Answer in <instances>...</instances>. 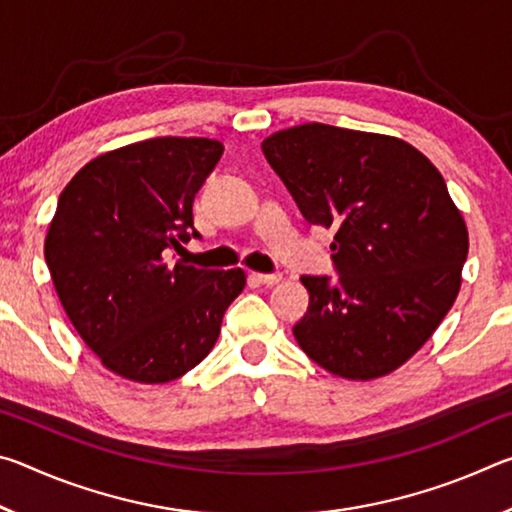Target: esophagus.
<instances>
[{
  "label": "esophagus",
  "instance_id": "obj_1",
  "mask_svg": "<svg viewBox=\"0 0 512 512\" xmlns=\"http://www.w3.org/2000/svg\"><path fill=\"white\" fill-rule=\"evenodd\" d=\"M250 280L257 282V284H266V287H273L282 280L280 273H250Z\"/></svg>",
  "mask_w": 512,
  "mask_h": 512
}]
</instances>
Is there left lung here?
<instances>
[{
  "label": "left lung",
  "instance_id": "left-lung-1",
  "mask_svg": "<svg viewBox=\"0 0 512 512\" xmlns=\"http://www.w3.org/2000/svg\"><path fill=\"white\" fill-rule=\"evenodd\" d=\"M309 223L334 228L339 280L302 275L293 336L345 379H377L418 352L461 289L467 228L440 171L391 135L302 124L262 142Z\"/></svg>",
  "mask_w": 512,
  "mask_h": 512
}]
</instances>
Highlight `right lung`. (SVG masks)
I'll return each mask as SVG.
<instances>
[{"label":"right lung","mask_w":512,"mask_h":512,"mask_svg":"<svg viewBox=\"0 0 512 512\" xmlns=\"http://www.w3.org/2000/svg\"><path fill=\"white\" fill-rule=\"evenodd\" d=\"M223 144L153 137L90 160L58 198L45 259L67 318L115 375L167 384L214 348L225 309L246 287L241 268L176 264L194 230V196Z\"/></svg>","instance_id":"obj_1"}]
</instances>
